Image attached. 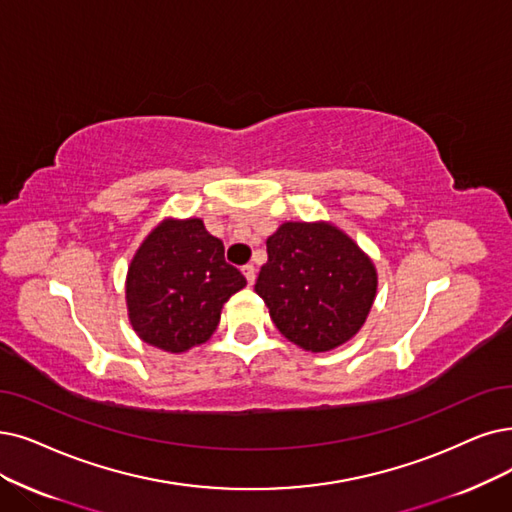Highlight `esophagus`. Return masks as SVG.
Masks as SVG:
<instances>
[{"mask_svg":"<svg viewBox=\"0 0 512 512\" xmlns=\"http://www.w3.org/2000/svg\"><path fill=\"white\" fill-rule=\"evenodd\" d=\"M241 271H243V275H245V279H248L250 285L256 281V267H254V264H245Z\"/></svg>","mask_w":512,"mask_h":512,"instance_id":"esophagus-1","label":"esophagus"}]
</instances>
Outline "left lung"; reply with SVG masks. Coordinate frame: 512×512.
<instances>
[{"mask_svg":"<svg viewBox=\"0 0 512 512\" xmlns=\"http://www.w3.org/2000/svg\"><path fill=\"white\" fill-rule=\"evenodd\" d=\"M267 254L254 290L285 338L325 353L361 330L378 275L349 235L330 222H283L267 239Z\"/></svg>","mask_w":512,"mask_h":512,"instance_id":"left-lung-1","label":"left lung"}]
</instances>
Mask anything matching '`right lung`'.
I'll list each match as a JSON object with an SVG mask.
<instances>
[{"instance_id":"obj_1","label":"right lung","mask_w":512,"mask_h":512,"mask_svg":"<svg viewBox=\"0 0 512 512\" xmlns=\"http://www.w3.org/2000/svg\"><path fill=\"white\" fill-rule=\"evenodd\" d=\"M245 277L203 220L166 218L136 250L126 279L128 317L140 340L168 353L206 342Z\"/></svg>"}]
</instances>
